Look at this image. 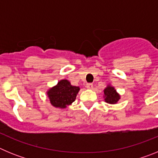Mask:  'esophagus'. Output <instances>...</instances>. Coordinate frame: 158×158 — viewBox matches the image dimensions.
<instances>
[{
	"label": "esophagus",
	"mask_w": 158,
	"mask_h": 158,
	"mask_svg": "<svg viewBox=\"0 0 158 158\" xmlns=\"http://www.w3.org/2000/svg\"><path fill=\"white\" fill-rule=\"evenodd\" d=\"M86 87H87V89H93V85L92 83H89L86 85Z\"/></svg>",
	"instance_id": "obj_1"
}]
</instances>
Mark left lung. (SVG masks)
<instances>
[{
  "label": "left lung",
  "instance_id": "left-lung-1",
  "mask_svg": "<svg viewBox=\"0 0 158 158\" xmlns=\"http://www.w3.org/2000/svg\"><path fill=\"white\" fill-rule=\"evenodd\" d=\"M104 101L107 104H115L120 100V95L117 93L115 87L111 85H107V87L104 89Z\"/></svg>",
  "mask_w": 158,
  "mask_h": 158
}]
</instances>
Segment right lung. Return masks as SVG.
I'll list each match as a JSON object with an SVG mask.
<instances>
[{
  "label": "right lung",
  "instance_id": "right-lung-1",
  "mask_svg": "<svg viewBox=\"0 0 158 158\" xmlns=\"http://www.w3.org/2000/svg\"><path fill=\"white\" fill-rule=\"evenodd\" d=\"M79 91V86L72 85L69 81L63 79L59 81L56 85L50 88L47 90V95L51 105L57 108L64 109L67 106L71 105L76 100Z\"/></svg>",
  "mask_w": 158,
  "mask_h": 158
}]
</instances>
